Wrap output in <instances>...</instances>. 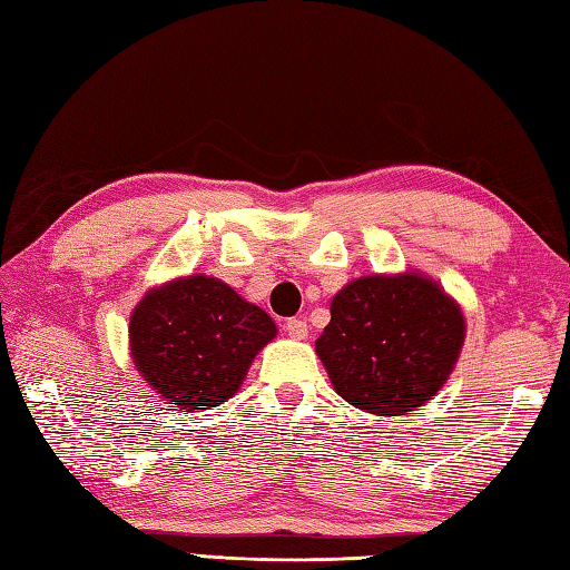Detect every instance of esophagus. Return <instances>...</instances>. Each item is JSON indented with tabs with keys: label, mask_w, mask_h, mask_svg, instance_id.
Returning a JSON list of instances; mask_svg holds the SVG:
<instances>
[{
	"label": "esophagus",
	"mask_w": 570,
	"mask_h": 570,
	"mask_svg": "<svg viewBox=\"0 0 570 570\" xmlns=\"http://www.w3.org/2000/svg\"><path fill=\"white\" fill-rule=\"evenodd\" d=\"M285 332H287V336H293V340H305V336H307V322L305 320H297V317L287 320L285 322Z\"/></svg>",
	"instance_id": "1"
}]
</instances>
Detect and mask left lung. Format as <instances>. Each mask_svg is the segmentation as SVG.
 Masks as SVG:
<instances>
[{
  "instance_id": "1",
  "label": "left lung",
  "mask_w": 570,
  "mask_h": 570,
  "mask_svg": "<svg viewBox=\"0 0 570 570\" xmlns=\"http://www.w3.org/2000/svg\"><path fill=\"white\" fill-rule=\"evenodd\" d=\"M317 340L334 391L356 409L403 415L448 381L464 340L460 307L423 275H368L332 299Z\"/></svg>"
}]
</instances>
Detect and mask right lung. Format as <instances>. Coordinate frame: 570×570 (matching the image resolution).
<instances>
[{
    "label": "right lung",
    "instance_id": "right-lung-1",
    "mask_svg": "<svg viewBox=\"0 0 570 570\" xmlns=\"http://www.w3.org/2000/svg\"><path fill=\"white\" fill-rule=\"evenodd\" d=\"M273 336L268 312L204 275L153 289L130 317L137 371L174 409L189 411L214 409L234 396L253 356Z\"/></svg>",
    "mask_w": 570,
    "mask_h": 570
}]
</instances>
